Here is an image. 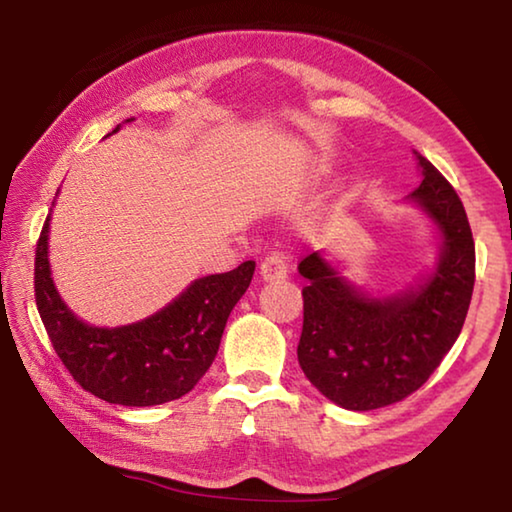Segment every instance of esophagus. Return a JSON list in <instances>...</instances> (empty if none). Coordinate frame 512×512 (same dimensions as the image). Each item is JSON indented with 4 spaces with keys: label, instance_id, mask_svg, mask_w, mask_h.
Listing matches in <instances>:
<instances>
[{
    "label": "esophagus",
    "instance_id": "esophagus-1",
    "mask_svg": "<svg viewBox=\"0 0 512 512\" xmlns=\"http://www.w3.org/2000/svg\"><path fill=\"white\" fill-rule=\"evenodd\" d=\"M258 275H261L263 282H284L286 275H289V265H286L282 254H270L261 261Z\"/></svg>",
    "mask_w": 512,
    "mask_h": 512
}]
</instances>
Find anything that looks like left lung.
I'll return each mask as SVG.
<instances>
[{
    "instance_id": "1",
    "label": "left lung",
    "mask_w": 512,
    "mask_h": 512,
    "mask_svg": "<svg viewBox=\"0 0 512 512\" xmlns=\"http://www.w3.org/2000/svg\"><path fill=\"white\" fill-rule=\"evenodd\" d=\"M412 153L422 181L405 202L438 235L436 263L419 282L373 296L324 251L298 265L307 279L298 363L321 396L345 410L384 408L422 387L457 342L471 305L475 244L466 209L443 174Z\"/></svg>"
}]
</instances>
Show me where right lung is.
<instances>
[{"mask_svg": "<svg viewBox=\"0 0 512 512\" xmlns=\"http://www.w3.org/2000/svg\"><path fill=\"white\" fill-rule=\"evenodd\" d=\"M135 121L128 118L125 123ZM121 130V125L114 132ZM109 132V135H114ZM55 205V202H53ZM51 214L34 258V296L55 354L76 382L107 403L146 408L188 394L212 366L223 328L249 289L256 263L195 279L163 310L125 326H93L76 317L55 289L48 261Z\"/></svg>", "mask_w": 512, "mask_h": 512, "instance_id": "add662e5", "label": "right lung"}]
</instances>
